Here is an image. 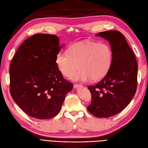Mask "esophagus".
Returning a JSON list of instances; mask_svg holds the SVG:
<instances>
[{
    "label": "esophagus",
    "mask_w": 148,
    "mask_h": 148,
    "mask_svg": "<svg viewBox=\"0 0 148 148\" xmlns=\"http://www.w3.org/2000/svg\"><path fill=\"white\" fill-rule=\"evenodd\" d=\"M79 86H82V84H75L73 85V88H77Z\"/></svg>",
    "instance_id": "34e87169"
}]
</instances>
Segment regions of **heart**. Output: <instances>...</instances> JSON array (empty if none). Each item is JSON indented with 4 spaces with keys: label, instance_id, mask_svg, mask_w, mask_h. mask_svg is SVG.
Listing matches in <instances>:
<instances>
[{
    "label": "heart",
    "instance_id": "1",
    "mask_svg": "<svg viewBox=\"0 0 148 148\" xmlns=\"http://www.w3.org/2000/svg\"><path fill=\"white\" fill-rule=\"evenodd\" d=\"M113 52L109 44L84 41L69 46L67 52H59L56 56V64L64 77L76 75V81L96 82L104 78L110 69Z\"/></svg>",
    "mask_w": 148,
    "mask_h": 148
}]
</instances>
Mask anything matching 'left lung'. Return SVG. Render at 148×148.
I'll list each match as a JSON object with an SVG mask.
<instances>
[{
  "label": "left lung",
  "mask_w": 148,
  "mask_h": 148,
  "mask_svg": "<svg viewBox=\"0 0 148 148\" xmlns=\"http://www.w3.org/2000/svg\"><path fill=\"white\" fill-rule=\"evenodd\" d=\"M96 36L109 42L113 60L105 77L96 84L88 86L92 97L87 109L97 117L107 118L124 109L135 96L138 65L133 51L119 31H107Z\"/></svg>",
  "instance_id": "8db88e82"
}]
</instances>
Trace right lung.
<instances>
[{
    "label": "right lung",
    "instance_id": "obj_1",
    "mask_svg": "<svg viewBox=\"0 0 148 148\" xmlns=\"http://www.w3.org/2000/svg\"><path fill=\"white\" fill-rule=\"evenodd\" d=\"M62 46L56 35L36 34L18 49L10 67V92L26 114L39 120L59 112L73 84L64 78L56 64Z\"/></svg>",
    "mask_w": 148,
    "mask_h": 148
}]
</instances>
